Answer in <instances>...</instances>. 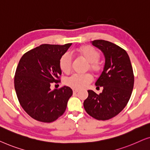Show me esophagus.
<instances>
[{"mask_svg": "<svg viewBox=\"0 0 150 150\" xmlns=\"http://www.w3.org/2000/svg\"><path fill=\"white\" fill-rule=\"evenodd\" d=\"M78 91H79V90L78 89H75V88H73V93H77V92H78Z\"/></svg>", "mask_w": 150, "mask_h": 150, "instance_id": "obj_1", "label": "esophagus"}]
</instances>
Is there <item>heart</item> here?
Here are the masks:
<instances>
[{
    "label": "heart",
    "mask_w": 150,
    "mask_h": 150,
    "mask_svg": "<svg viewBox=\"0 0 150 150\" xmlns=\"http://www.w3.org/2000/svg\"><path fill=\"white\" fill-rule=\"evenodd\" d=\"M76 52L90 62V67L94 72L98 73L101 70V66L98 61L100 59V53L95 48L90 45L81 46L76 50ZM71 56L66 53L60 57L59 60V67L62 72L68 73L71 68ZM92 81V76L90 73L79 74L75 73L66 79V84L69 87L75 89H81L87 86Z\"/></svg>",
    "instance_id": "1"
}]
</instances>
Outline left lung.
<instances>
[{
    "mask_svg": "<svg viewBox=\"0 0 150 150\" xmlns=\"http://www.w3.org/2000/svg\"><path fill=\"white\" fill-rule=\"evenodd\" d=\"M92 44L105 58L104 69L95 83L103 90L99 94L88 90L83 107L90 116L107 120L117 115L127 105L134 86L133 70L129 56L122 47L105 40H94Z\"/></svg>",
    "mask_w": 150,
    "mask_h": 150,
    "instance_id": "obj_1",
    "label": "left lung"
}]
</instances>
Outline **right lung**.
<instances>
[{
  "label": "right lung",
  "instance_id": "obj_1",
  "mask_svg": "<svg viewBox=\"0 0 150 150\" xmlns=\"http://www.w3.org/2000/svg\"><path fill=\"white\" fill-rule=\"evenodd\" d=\"M72 43L43 44L27 52L18 63L14 86L21 106L31 117L52 122L64 113L73 94L68 86L52 90L51 83L60 81L59 60Z\"/></svg>",
  "mask_w": 150,
  "mask_h": 150
}]
</instances>
